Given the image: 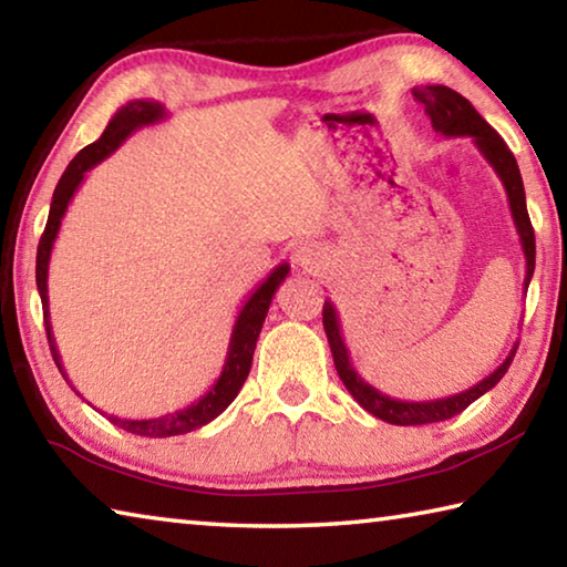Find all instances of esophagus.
<instances>
[{"mask_svg": "<svg viewBox=\"0 0 567 567\" xmlns=\"http://www.w3.org/2000/svg\"><path fill=\"white\" fill-rule=\"evenodd\" d=\"M292 260L302 272H318L328 262V252L318 243H305L295 249Z\"/></svg>", "mask_w": 567, "mask_h": 567, "instance_id": "esophagus-1", "label": "esophagus"}]
</instances>
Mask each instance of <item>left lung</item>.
<instances>
[{
  "mask_svg": "<svg viewBox=\"0 0 567 567\" xmlns=\"http://www.w3.org/2000/svg\"><path fill=\"white\" fill-rule=\"evenodd\" d=\"M412 94H415V100L425 107V114L430 117V122H433V130L437 134H443V137H473L480 155L491 162L495 175L501 177L507 203H511L515 229L517 235H520V245L525 255V290H527L535 270V233H533L530 217H527L525 187H523L520 167H517L515 155L507 150L501 134L480 117L477 110L463 97V94L445 87V84H425V87L412 90ZM322 324L332 350L334 370H338L342 385L348 388L350 395L358 400L360 408L368 410L370 415L385 420L390 425H402V427L430 425V422H443L460 415L467 405H473L477 398H483L487 390H493L497 382L503 380L517 350V342H515L511 354L497 364V370H493L491 375L480 380L477 385H473L465 392H457V395L440 398V400L410 402V400H395L390 395H382L378 388H372L370 382H364L360 378V372L354 370L350 362L348 344H344L342 332H340L338 310H334V305L330 300H324V307H322Z\"/></svg>",
  "mask_w": 567,
  "mask_h": 567,
  "instance_id": "left-lung-1",
  "label": "left lung"
}]
</instances>
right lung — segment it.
<instances>
[{
  "label": "right lung",
  "instance_id": "right-lung-1",
  "mask_svg": "<svg viewBox=\"0 0 567 567\" xmlns=\"http://www.w3.org/2000/svg\"><path fill=\"white\" fill-rule=\"evenodd\" d=\"M165 117H167L165 104H159L155 100H132V102H127L110 120L107 130L102 132V137L97 142H92V145L84 147L80 155H76L70 162V165H66L62 179L56 182V189L52 195L50 217H47L44 235L40 239V247H37V290H40V297H42L47 342H50L52 358L56 362V368H60L64 380H66V372H64V364L60 360V350H56V344H54L52 322H50V295H47V272H50V257H52L56 233H60L62 217L66 213V207H70V203H72L76 187L82 185L84 175H87V172L94 165H100L104 157H110L112 152L117 150L134 130L147 127V124H157ZM287 275H290V265H287V262L277 265L275 270L265 277V282L247 297V302L243 305V310H239L237 320H235L233 338H229V348H227L225 368H223V372H219L215 385L209 388L197 402H192V405L182 408V410L167 412V415H162V417H147V420H130V417H117V415H104V417H107L112 425L127 430V433H132V435L172 437V435L192 433V430L203 427V425H207V422H213L217 415H223L229 402L237 398V392L243 390V385H245V380L249 375V368H252L255 344H257V338H260V330H262V322L267 318V310H270V302H272V297L277 292V287L285 282ZM66 382H70V380H66ZM76 395H80V392H76Z\"/></svg>",
  "mask_w": 567,
  "mask_h": 567
}]
</instances>
